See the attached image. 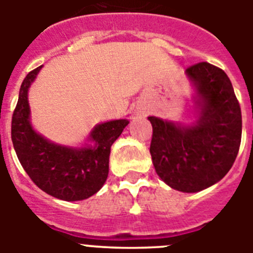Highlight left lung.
Here are the masks:
<instances>
[{
	"label": "left lung",
	"mask_w": 253,
	"mask_h": 253,
	"mask_svg": "<svg viewBox=\"0 0 253 253\" xmlns=\"http://www.w3.org/2000/svg\"><path fill=\"white\" fill-rule=\"evenodd\" d=\"M196 88L200 116L181 125L149 116V147L157 175L172 189L198 193L222 180L233 166L242 137V114L223 69L200 62L186 69Z\"/></svg>",
	"instance_id": "obj_1"
}]
</instances>
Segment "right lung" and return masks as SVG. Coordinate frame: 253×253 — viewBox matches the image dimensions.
<instances>
[{"instance_id": "1", "label": "right lung", "mask_w": 253, "mask_h": 253, "mask_svg": "<svg viewBox=\"0 0 253 253\" xmlns=\"http://www.w3.org/2000/svg\"><path fill=\"white\" fill-rule=\"evenodd\" d=\"M43 66L28 73L20 87L13 110L11 139L22 169L44 193L66 202L90 198L102 187L109 175L110 148L129 120L96 125L90 134L95 146L71 148L51 143L30 124L28 91Z\"/></svg>"}]
</instances>
